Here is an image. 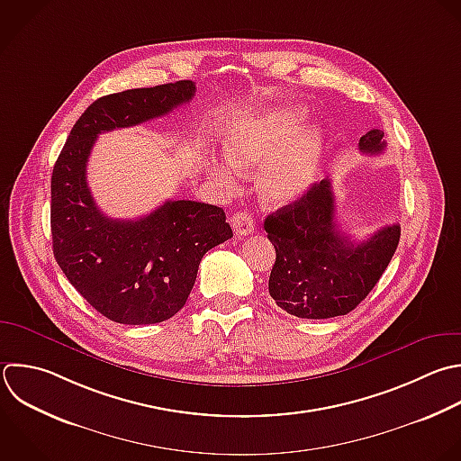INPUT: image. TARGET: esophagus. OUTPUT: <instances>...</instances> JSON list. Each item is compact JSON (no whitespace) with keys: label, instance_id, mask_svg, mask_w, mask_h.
<instances>
[{"label":"esophagus","instance_id":"obj_1","mask_svg":"<svg viewBox=\"0 0 461 461\" xmlns=\"http://www.w3.org/2000/svg\"><path fill=\"white\" fill-rule=\"evenodd\" d=\"M230 225L238 236H249L254 232V220L247 212H236L230 218Z\"/></svg>","mask_w":461,"mask_h":461}]
</instances>
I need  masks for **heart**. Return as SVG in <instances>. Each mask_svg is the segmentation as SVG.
<instances>
[{
  "instance_id": "b5f03b06",
  "label": "heart",
  "mask_w": 461,
  "mask_h": 461,
  "mask_svg": "<svg viewBox=\"0 0 461 461\" xmlns=\"http://www.w3.org/2000/svg\"><path fill=\"white\" fill-rule=\"evenodd\" d=\"M303 113L274 108L236 122L225 135L227 160L209 166L212 178L230 189L240 169L258 167L256 189L268 205H286L301 198L315 182L322 155V133L310 126L299 130Z\"/></svg>"
}]
</instances>
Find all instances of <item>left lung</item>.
<instances>
[{"label":"left lung","instance_id":"8db88e82","mask_svg":"<svg viewBox=\"0 0 461 461\" xmlns=\"http://www.w3.org/2000/svg\"><path fill=\"white\" fill-rule=\"evenodd\" d=\"M380 130L358 140L362 153H382ZM276 249L268 279L270 297L301 319L346 315L382 277L400 240V225H385L364 241H353L335 220L331 182L313 184L306 194L265 220Z\"/></svg>","mask_w":461,"mask_h":461}]
</instances>
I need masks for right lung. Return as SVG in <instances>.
<instances>
[{"mask_svg": "<svg viewBox=\"0 0 461 461\" xmlns=\"http://www.w3.org/2000/svg\"><path fill=\"white\" fill-rule=\"evenodd\" d=\"M193 81L97 99L72 128L52 173V245L67 279L104 317L153 324L184 308L202 258L232 238L221 207L167 200L137 220H113L94 202L86 166L99 133L162 117L194 97Z\"/></svg>", "mask_w": 461, "mask_h": 461, "instance_id": "obj_1", "label": "right lung"}]
</instances>
